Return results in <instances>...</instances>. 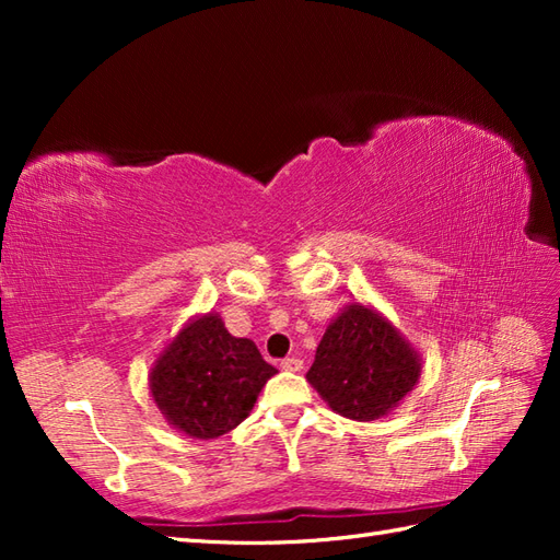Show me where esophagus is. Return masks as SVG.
I'll return each mask as SVG.
<instances>
[{
    "label": "esophagus",
    "instance_id": "1",
    "mask_svg": "<svg viewBox=\"0 0 560 560\" xmlns=\"http://www.w3.org/2000/svg\"><path fill=\"white\" fill-rule=\"evenodd\" d=\"M279 365H281V371H289V373H301L303 371L301 359H283Z\"/></svg>",
    "mask_w": 560,
    "mask_h": 560
}]
</instances>
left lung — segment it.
<instances>
[{"label": "left lung", "instance_id": "left-lung-1", "mask_svg": "<svg viewBox=\"0 0 560 560\" xmlns=\"http://www.w3.org/2000/svg\"><path fill=\"white\" fill-rule=\"evenodd\" d=\"M421 368V353L383 313L349 303L329 323L305 377L343 419L375 421L399 407Z\"/></svg>", "mask_w": 560, "mask_h": 560}]
</instances>
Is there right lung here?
<instances>
[{
    "instance_id": "add662e5",
    "label": "right lung",
    "mask_w": 560,
    "mask_h": 560,
    "mask_svg": "<svg viewBox=\"0 0 560 560\" xmlns=\"http://www.w3.org/2000/svg\"><path fill=\"white\" fill-rule=\"evenodd\" d=\"M277 373L253 339L233 337L219 313L189 317L149 373V392L165 423L197 440L241 425Z\"/></svg>"
}]
</instances>
